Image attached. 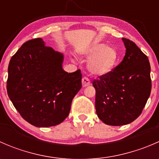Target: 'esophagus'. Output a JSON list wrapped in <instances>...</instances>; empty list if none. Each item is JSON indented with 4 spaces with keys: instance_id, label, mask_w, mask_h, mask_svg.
Masks as SVG:
<instances>
[{
    "instance_id": "1",
    "label": "esophagus",
    "mask_w": 159,
    "mask_h": 159,
    "mask_svg": "<svg viewBox=\"0 0 159 159\" xmlns=\"http://www.w3.org/2000/svg\"><path fill=\"white\" fill-rule=\"evenodd\" d=\"M91 84V81H90L89 78L87 77H84L82 78V86L83 87H87Z\"/></svg>"
}]
</instances>
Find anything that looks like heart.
I'll return each mask as SVG.
<instances>
[{
    "mask_svg": "<svg viewBox=\"0 0 159 159\" xmlns=\"http://www.w3.org/2000/svg\"><path fill=\"white\" fill-rule=\"evenodd\" d=\"M84 54L88 57L93 56L89 60L88 68L91 73L99 76L110 73L118 61L116 50L101 43L91 45Z\"/></svg>",
    "mask_w": 159,
    "mask_h": 159,
    "instance_id": "obj_1",
    "label": "heart"
}]
</instances>
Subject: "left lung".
I'll return each instance as SVG.
<instances>
[{"label":"left lung","mask_w":159,"mask_h":159,"mask_svg":"<svg viewBox=\"0 0 159 159\" xmlns=\"http://www.w3.org/2000/svg\"><path fill=\"white\" fill-rule=\"evenodd\" d=\"M122 41L126 48L122 61L92 82L98 117L112 126L134 121L142 114L152 89L148 57L133 41Z\"/></svg>","instance_id":"8db88e82"}]
</instances>
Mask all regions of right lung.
Wrapping results in <instances>:
<instances>
[{
	"instance_id": "obj_1",
	"label": "right lung",
	"mask_w": 159,
	"mask_h": 159,
	"mask_svg": "<svg viewBox=\"0 0 159 159\" xmlns=\"http://www.w3.org/2000/svg\"><path fill=\"white\" fill-rule=\"evenodd\" d=\"M64 56L41 38L22 44L8 65L7 94L22 118L36 127L61 123L69 115L74 97L81 89L78 69L62 68Z\"/></svg>"
}]
</instances>
